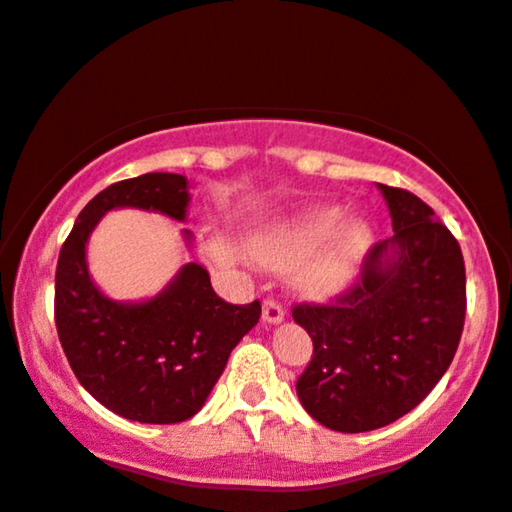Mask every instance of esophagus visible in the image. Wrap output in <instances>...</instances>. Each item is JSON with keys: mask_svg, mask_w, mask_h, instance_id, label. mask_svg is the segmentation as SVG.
<instances>
[{"mask_svg": "<svg viewBox=\"0 0 512 512\" xmlns=\"http://www.w3.org/2000/svg\"><path fill=\"white\" fill-rule=\"evenodd\" d=\"M263 321L265 323H281L284 321V307L277 300H265L263 302Z\"/></svg>", "mask_w": 512, "mask_h": 512, "instance_id": "obj_1", "label": "esophagus"}]
</instances>
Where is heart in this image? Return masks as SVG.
Here are the masks:
<instances>
[{"label": "heart", "mask_w": 512, "mask_h": 512, "mask_svg": "<svg viewBox=\"0 0 512 512\" xmlns=\"http://www.w3.org/2000/svg\"><path fill=\"white\" fill-rule=\"evenodd\" d=\"M342 224L339 210H316L305 217L291 221L284 226H270L258 231L251 238L249 251L256 261L270 268H291V265L305 261L314 250L321 248L325 240L335 235L337 226ZM367 231L360 224L348 226L332 240L318 255L309 258L302 265L295 284L300 291L321 295L330 293L351 277L355 265L360 263L367 251Z\"/></svg>", "instance_id": "1"}]
</instances>
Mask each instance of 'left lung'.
I'll return each mask as SVG.
<instances>
[{
	"label": "left lung",
	"instance_id": "1",
	"mask_svg": "<svg viewBox=\"0 0 512 512\" xmlns=\"http://www.w3.org/2000/svg\"><path fill=\"white\" fill-rule=\"evenodd\" d=\"M395 235L330 305H295L314 355L295 383L302 406L335 432H372L425 399L455 358L466 274L455 235L411 191L379 184Z\"/></svg>",
	"mask_w": 512,
	"mask_h": 512
}]
</instances>
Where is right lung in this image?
<instances>
[{
	"instance_id": "right-lung-1",
	"label": "right lung",
	"mask_w": 512,
	"mask_h": 512,
	"mask_svg": "<svg viewBox=\"0 0 512 512\" xmlns=\"http://www.w3.org/2000/svg\"><path fill=\"white\" fill-rule=\"evenodd\" d=\"M189 182L175 173H147L110 184L78 214L59 251L55 325L80 385L117 416L173 425L203 409L228 355L261 318V302L231 305L198 263L145 302L103 295L87 272L85 244L115 207H138L184 221ZM191 240V233L184 231Z\"/></svg>"
}]
</instances>
